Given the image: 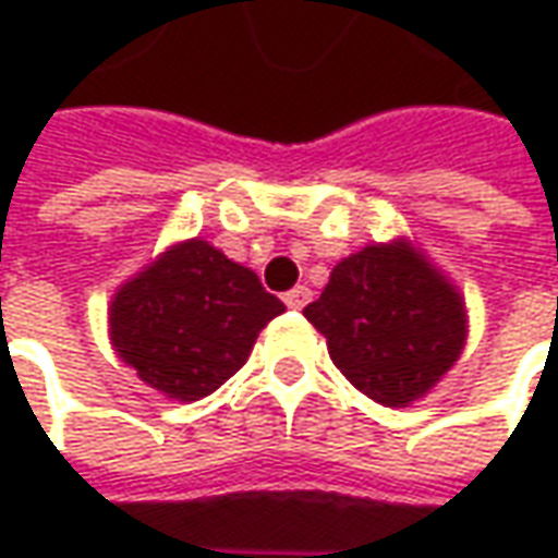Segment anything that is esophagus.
I'll list each match as a JSON object with an SVG mask.
<instances>
[{"label": "esophagus", "instance_id": "1", "mask_svg": "<svg viewBox=\"0 0 558 558\" xmlns=\"http://www.w3.org/2000/svg\"><path fill=\"white\" fill-rule=\"evenodd\" d=\"M286 304H289L291 311H301V307H307L311 304V289L307 286H294L291 291H286V298H282Z\"/></svg>", "mask_w": 558, "mask_h": 558}]
</instances>
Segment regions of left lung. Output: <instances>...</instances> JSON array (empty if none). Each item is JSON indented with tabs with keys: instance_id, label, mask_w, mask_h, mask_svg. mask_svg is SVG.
Segmentation results:
<instances>
[{
	"instance_id": "left-lung-1",
	"label": "left lung",
	"mask_w": 558,
	"mask_h": 558,
	"mask_svg": "<svg viewBox=\"0 0 558 558\" xmlns=\"http://www.w3.org/2000/svg\"><path fill=\"white\" fill-rule=\"evenodd\" d=\"M341 375L385 407H407L447 373L465 341L457 289L403 242L344 257L304 307Z\"/></svg>"
}]
</instances>
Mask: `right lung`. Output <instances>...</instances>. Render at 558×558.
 <instances>
[{
	"instance_id": "add662e5",
	"label": "right lung",
	"mask_w": 558,
	"mask_h": 558,
	"mask_svg": "<svg viewBox=\"0 0 558 558\" xmlns=\"http://www.w3.org/2000/svg\"><path fill=\"white\" fill-rule=\"evenodd\" d=\"M282 311L257 272L192 239L114 294L111 341L145 385L198 400L245 366L257 332Z\"/></svg>"
}]
</instances>
